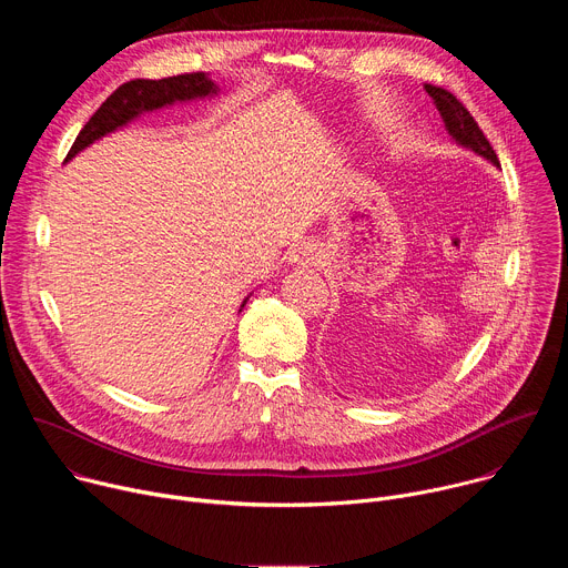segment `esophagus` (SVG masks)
Here are the masks:
<instances>
[{"label": "esophagus", "instance_id": "obj_1", "mask_svg": "<svg viewBox=\"0 0 568 568\" xmlns=\"http://www.w3.org/2000/svg\"><path fill=\"white\" fill-rule=\"evenodd\" d=\"M296 261H298V265H316V261H318L316 247H312V245H301V247H298V254H296Z\"/></svg>", "mask_w": 568, "mask_h": 568}]
</instances>
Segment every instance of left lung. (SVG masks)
<instances>
[{
  "mask_svg": "<svg viewBox=\"0 0 568 568\" xmlns=\"http://www.w3.org/2000/svg\"><path fill=\"white\" fill-rule=\"evenodd\" d=\"M427 94L432 97V101L436 103L443 121H445V128L447 132L452 134V139L469 150H474L476 154L485 156L488 161H493V164L499 166V159H497V152L493 150L490 141L485 139L483 130L478 128V123L474 121V116L465 110V105L447 90L443 88H436V85H425Z\"/></svg>",
  "mask_w": 568,
  "mask_h": 568,
  "instance_id": "obj_1",
  "label": "left lung"
}]
</instances>
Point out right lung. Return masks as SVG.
I'll return each mask as SVG.
<instances>
[{
    "instance_id": "right-lung-1",
    "label": "right lung",
    "mask_w": 568,
    "mask_h": 568,
    "mask_svg": "<svg viewBox=\"0 0 568 568\" xmlns=\"http://www.w3.org/2000/svg\"><path fill=\"white\" fill-rule=\"evenodd\" d=\"M213 94H217V85L204 71L169 75L161 80H148V78L130 80V83H123L116 92H112L108 101L94 112V116L85 123V128L78 132L67 159L75 156L80 150H85L97 139L123 128L125 123H130L143 112L173 105L178 101H193V99H204ZM245 303L247 298L242 301L240 307H245Z\"/></svg>"
}]
</instances>
